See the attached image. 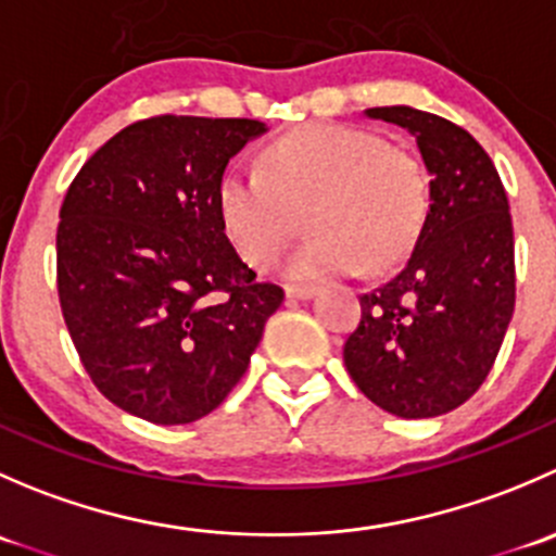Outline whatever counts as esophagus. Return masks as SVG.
Returning <instances> with one entry per match:
<instances>
[{"mask_svg": "<svg viewBox=\"0 0 556 556\" xmlns=\"http://www.w3.org/2000/svg\"><path fill=\"white\" fill-rule=\"evenodd\" d=\"M314 293H317V288H312V285H288L285 288V295L290 301H309Z\"/></svg>", "mask_w": 556, "mask_h": 556, "instance_id": "obj_1", "label": "esophagus"}]
</instances>
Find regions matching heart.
I'll use <instances>...</instances> for the list:
<instances>
[{
	"instance_id": "b5f03b06",
	"label": "heart",
	"mask_w": 556,
	"mask_h": 556,
	"mask_svg": "<svg viewBox=\"0 0 556 556\" xmlns=\"http://www.w3.org/2000/svg\"><path fill=\"white\" fill-rule=\"evenodd\" d=\"M217 220L239 257L268 268L290 242L299 212L314 237L285 271L293 279L387 268L419 239L430 182L406 150L355 126H306L268 144L261 172L228 169L217 179Z\"/></svg>"
}]
</instances>
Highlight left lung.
Returning a JSON list of instances; mask_svg holds the SVG:
<instances>
[{
	"label": "left lung",
	"instance_id": "obj_1",
	"mask_svg": "<svg viewBox=\"0 0 556 556\" xmlns=\"http://www.w3.org/2000/svg\"><path fill=\"white\" fill-rule=\"evenodd\" d=\"M417 139L430 210L401 271L361 299L344 366L403 419L463 406L490 374L514 314V226L495 164L465 128L414 106H371Z\"/></svg>",
	"mask_w": 556,
	"mask_h": 556
}]
</instances>
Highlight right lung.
<instances>
[{"mask_svg": "<svg viewBox=\"0 0 556 556\" xmlns=\"http://www.w3.org/2000/svg\"><path fill=\"white\" fill-rule=\"evenodd\" d=\"M268 128L161 115L117 131L77 172L55 233L59 301L99 392L155 425L215 412L282 304L217 220L228 161Z\"/></svg>", "mask_w": 556, "mask_h": 556, "instance_id": "1", "label": "right lung"}]
</instances>
